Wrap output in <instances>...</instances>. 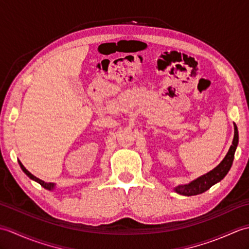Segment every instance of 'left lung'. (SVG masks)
Segmentation results:
<instances>
[{
  "label": "left lung",
  "mask_w": 249,
  "mask_h": 249,
  "mask_svg": "<svg viewBox=\"0 0 249 249\" xmlns=\"http://www.w3.org/2000/svg\"><path fill=\"white\" fill-rule=\"evenodd\" d=\"M237 143H239V131H237V127L234 124V138L233 141H232V145L230 146V149L228 153H227V155L225 156L223 161H221L217 167L214 168L212 171H210L209 173L204 174V176L198 178L197 179H195V181L190 182L189 184L179 185V186L176 187L174 188L176 192L183 196L199 195L206 192V190L212 187L214 184L221 181V179L227 176V173L229 172L232 166Z\"/></svg>",
  "instance_id": "obj_1"
}]
</instances>
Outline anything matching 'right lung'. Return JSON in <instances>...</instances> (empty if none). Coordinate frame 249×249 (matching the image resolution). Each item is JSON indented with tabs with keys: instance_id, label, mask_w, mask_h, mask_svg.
Returning <instances> with one entry per match:
<instances>
[{
	"instance_id": "right-lung-1",
	"label": "right lung",
	"mask_w": 249,
	"mask_h": 249,
	"mask_svg": "<svg viewBox=\"0 0 249 249\" xmlns=\"http://www.w3.org/2000/svg\"><path fill=\"white\" fill-rule=\"evenodd\" d=\"M19 165H20V167H21V169H22L23 170V172L26 174V176H28L30 178H32V179H34V181H36L37 183H39L41 186L43 187H45V188H47V189H49V190H51V189H53V187H54V185L52 184V183H47V182H45V181H43V179H39L38 178H36V177H34L33 174H32L31 172H29L28 170H26V169L24 168V166L22 165V163H21V161L19 160Z\"/></svg>"
}]
</instances>
